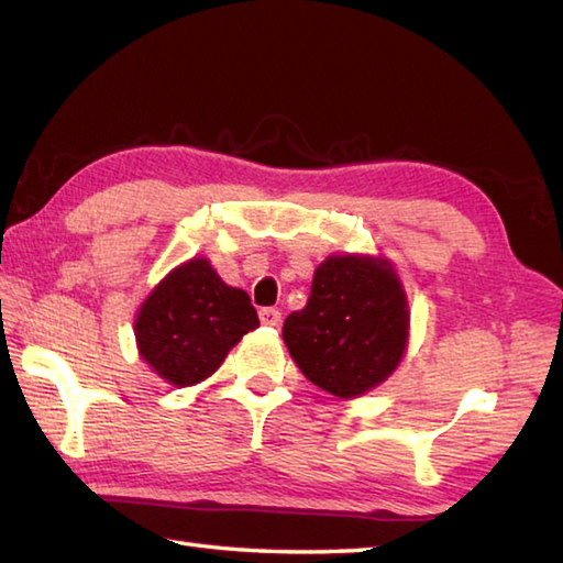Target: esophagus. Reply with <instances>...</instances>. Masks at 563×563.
Returning <instances> with one entry per match:
<instances>
[{
  "label": "esophagus",
  "mask_w": 563,
  "mask_h": 563,
  "mask_svg": "<svg viewBox=\"0 0 563 563\" xmlns=\"http://www.w3.org/2000/svg\"><path fill=\"white\" fill-rule=\"evenodd\" d=\"M258 317H261V324H266V327H278L280 324V312L275 310V307H263Z\"/></svg>",
  "instance_id": "34e87169"
}]
</instances>
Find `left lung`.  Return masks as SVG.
Instances as JSON below:
<instances>
[{
	"instance_id": "1",
	"label": "left lung",
	"mask_w": 563,
	"mask_h": 563,
	"mask_svg": "<svg viewBox=\"0 0 563 563\" xmlns=\"http://www.w3.org/2000/svg\"><path fill=\"white\" fill-rule=\"evenodd\" d=\"M297 368L341 400L388 380L410 339L407 295L383 256L341 253L314 271L310 300L283 324Z\"/></svg>"
}]
</instances>
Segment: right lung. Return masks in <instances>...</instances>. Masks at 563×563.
Listing matches in <instances>:
<instances>
[{"label":"right lung","mask_w":563,"mask_h":563,"mask_svg":"<svg viewBox=\"0 0 563 563\" xmlns=\"http://www.w3.org/2000/svg\"><path fill=\"white\" fill-rule=\"evenodd\" d=\"M256 327L251 297L227 285L202 256L165 275L134 319L139 356L175 388L212 376Z\"/></svg>","instance_id":"obj_1"}]
</instances>
